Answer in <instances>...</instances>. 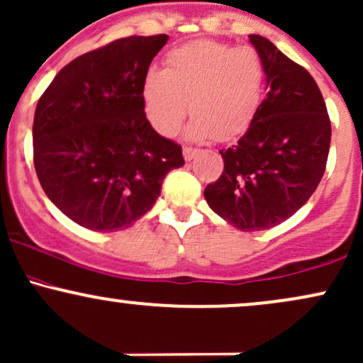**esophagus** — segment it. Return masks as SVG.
<instances>
[{
	"instance_id": "1",
	"label": "esophagus",
	"mask_w": 363,
	"mask_h": 363,
	"mask_svg": "<svg viewBox=\"0 0 363 363\" xmlns=\"http://www.w3.org/2000/svg\"><path fill=\"white\" fill-rule=\"evenodd\" d=\"M182 153H184V158L186 160H193L194 158V155L198 153V150L196 148H191V146H184V150H182Z\"/></svg>"
}]
</instances>
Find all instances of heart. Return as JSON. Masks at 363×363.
<instances>
[{
    "instance_id": "1",
    "label": "heart",
    "mask_w": 363,
    "mask_h": 363,
    "mask_svg": "<svg viewBox=\"0 0 363 363\" xmlns=\"http://www.w3.org/2000/svg\"><path fill=\"white\" fill-rule=\"evenodd\" d=\"M265 69L253 46L203 39L175 48L165 70L151 69L143 101L151 125L172 136L189 111L188 134L194 139L229 141L245 133L262 101Z\"/></svg>"
}]
</instances>
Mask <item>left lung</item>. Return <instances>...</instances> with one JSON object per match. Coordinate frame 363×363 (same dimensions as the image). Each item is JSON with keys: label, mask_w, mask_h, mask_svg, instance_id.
<instances>
[{"label": "left lung", "mask_w": 363, "mask_h": 363, "mask_svg": "<svg viewBox=\"0 0 363 363\" xmlns=\"http://www.w3.org/2000/svg\"><path fill=\"white\" fill-rule=\"evenodd\" d=\"M269 93L236 145L220 150L224 172L205 188L215 213L236 229L279 225L308 201L325 172L330 121L308 70L252 34Z\"/></svg>", "instance_id": "obj_1"}]
</instances>
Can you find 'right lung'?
<instances>
[{"label": "right lung", "instance_id": "right-lung-1", "mask_svg": "<svg viewBox=\"0 0 363 363\" xmlns=\"http://www.w3.org/2000/svg\"><path fill=\"white\" fill-rule=\"evenodd\" d=\"M167 34L129 35L72 60L35 106L34 167L51 201L79 225L127 229L184 165L181 145L146 118L143 84Z\"/></svg>", "mask_w": 363, "mask_h": 363}]
</instances>
